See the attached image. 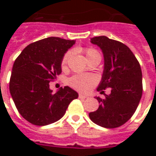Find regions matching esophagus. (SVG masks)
<instances>
[{
    "mask_svg": "<svg viewBox=\"0 0 156 156\" xmlns=\"http://www.w3.org/2000/svg\"><path fill=\"white\" fill-rule=\"evenodd\" d=\"M78 97L80 98H88V95L86 94H79V95H78Z\"/></svg>",
    "mask_w": 156,
    "mask_h": 156,
    "instance_id": "esophagus-1",
    "label": "esophagus"
}]
</instances>
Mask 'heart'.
<instances>
[{
	"mask_svg": "<svg viewBox=\"0 0 156 156\" xmlns=\"http://www.w3.org/2000/svg\"><path fill=\"white\" fill-rule=\"evenodd\" d=\"M85 56L87 60L89 61L94 58H100V54L98 53L97 50L94 48H87L84 50ZM70 56V52H68L64 55L62 61V68H64L66 64L68 62V58ZM98 82V79L93 74H77L73 76L69 80L68 83L73 88L78 89L79 91L87 92L90 90Z\"/></svg>",
	"mask_w": 156,
	"mask_h": 156,
	"instance_id": "1",
	"label": "heart"
}]
</instances>
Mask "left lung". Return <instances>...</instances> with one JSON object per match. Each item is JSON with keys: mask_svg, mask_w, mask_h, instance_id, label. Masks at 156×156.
Instances as JSON below:
<instances>
[{"mask_svg": "<svg viewBox=\"0 0 156 156\" xmlns=\"http://www.w3.org/2000/svg\"><path fill=\"white\" fill-rule=\"evenodd\" d=\"M104 55V72L97 91L104 94L105 88L111 93L105 99L95 97L100 104L89 118L104 128H117L126 123L134 115L142 96L140 65L126 45L105 36L91 38Z\"/></svg>", "mask_w": 156, "mask_h": 156, "instance_id": "1", "label": "left lung"}]
</instances>
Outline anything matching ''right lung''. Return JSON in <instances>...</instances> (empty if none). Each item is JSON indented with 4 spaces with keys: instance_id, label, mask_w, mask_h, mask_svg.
Here are the masks:
<instances>
[{
    "instance_id": "add662e5",
    "label": "right lung",
    "mask_w": 156,
    "mask_h": 156,
    "mask_svg": "<svg viewBox=\"0 0 156 156\" xmlns=\"http://www.w3.org/2000/svg\"><path fill=\"white\" fill-rule=\"evenodd\" d=\"M74 40L51 37L28 45L16 59L10 93L19 113L30 123L43 126L59 120L78 94L65 86L52 93L49 83L62 73L64 54Z\"/></svg>"
}]
</instances>
